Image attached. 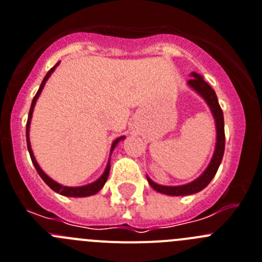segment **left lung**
Returning <instances> with one entry per match:
<instances>
[{
  "label": "left lung",
  "instance_id": "obj_1",
  "mask_svg": "<svg viewBox=\"0 0 262 262\" xmlns=\"http://www.w3.org/2000/svg\"><path fill=\"white\" fill-rule=\"evenodd\" d=\"M190 76H191V79L187 81V85L204 99L205 103L208 104L212 115H213L214 124H216V146H214L213 156H212L211 161H209L208 167L205 168L204 172L196 180L192 181V182L186 183V185H181V186H164V185H159V183L154 182L147 176L148 183H150V186L154 190H156L158 192H161V194L170 195V196H183V195L196 194V192L202 191L203 189L208 186V183L214 177L220 164H221L222 156H224L225 151L224 114H222V110L219 104L216 93H214V90L212 89L208 82L204 81V79H203L199 73L191 72Z\"/></svg>",
  "mask_w": 262,
  "mask_h": 262
}]
</instances>
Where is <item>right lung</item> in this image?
Wrapping results in <instances>:
<instances>
[{
  "mask_svg": "<svg viewBox=\"0 0 262 262\" xmlns=\"http://www.w3.org/2000/svg\"><path fill=\"white\" fill-rule=\"evenodd\" d=\"M57 66H59V62L57 63V64L54 66L53 68H51L50 71H49L48 73H46V76L43 77L42 82H41L40 85V89L37 90V93H36L35 98H33V101H32V104H31V108H29V115H28V120H27V147H28V152L29 155H31V160L32 163H33V165H35L36 170H37V173L40 174V177L42 178L43 181H45V183L48 185L49 187H50L51 190H54L55 192H58V194L60 195H64V196H71V198H85V196H90V195H94L97 194L99 190L102 189V187L104 186V183H106L107 178H108V174H110V168H111V164H110V160L111 159H108V163H107L106 165V169H104V172L102 173V176L99 178H98L97 181H94V182L89 183V185H84V186H77V187H71V186H63V185H60V183L55 182V181L53 180V178L49 177L48 174H46L45 172H43L42 169H41V167L38 165V163L36 161V158L35 155H33V151H32V147H31V142H29V128H31V120H32V114H33V108H35V104L36 102H37L38 97H40L41 92H42L43 86H45L46 81H48V79L51 76V73L55 71V68H57ZM123 139H125V137H119L117 139H115L114 142H112V146H111V151H110V156H111L112 151H114V148L116 147L117 143L120 142V141H123Z\"/></svg>",
  "mask_w": 262,
  "mask_h": 262,
  "instance_id": "1",
  "label": "right lung"
}]
</instances>
